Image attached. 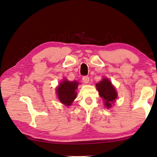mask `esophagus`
I'll list each match as a JSON object with an SVG mask.
<instances>
[{
    "label": "esophagus",
    "mask_w": 157,
    "mask_h": 157,
    "mask_svg": "<svg viewBox=\"0 0 157 157\" xmlns=\"http://www.w3.org/2000/svg\"><path fill=\"white\" fill-rule=\"evenodd\" d=\"M89 79H90L89 77H88V76H86V75L83 76V78H82V80H83V82H84L85 84H87V83H88V82H89Z\"/></svg>",
    "instance_id": "obj_1"
}]
</instances>
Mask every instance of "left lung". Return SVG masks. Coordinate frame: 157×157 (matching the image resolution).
I'll use <instances>...</instances> for the list:
<instances>
[{
	"instance_id": "obj_1",
	"label": "left lung",
	"mask_w": 157,
	"mask_h": 157,
	"mask_svg": "<svg viewBox=\"0 0 157 157\" xmlns=\"http://www.w3.org/2000/svg\"><path fill=\"white\" fill-rule=\"evenodd\" d=\"M96 86L99 96L105 102V106L107 108H110L112 104L117 98V94L113 84L107 78H105L99 83L97 84Z\"/></svg>"
}]
</instances>
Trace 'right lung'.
Instances as JSON below:
<instances>
[{"instance_id":"add662e5","label":"right lung","mask_w":157,"mask_h":157,"mask_svg":"<svg viewBox=\"0 0 157 157\" xmlns=\"http://www.w3.org/2000/svg\"><path fill=\"white\" fill-rule=\"evenodd\" d=\"M78 82H69L64 79L56 89L59 100L62 104L69 106L76 98L77 93L75 90L78 88Z\"/></svg>"}]
</instances>
